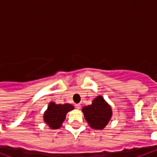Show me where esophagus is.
<instances>
[{
	"label": "esophagus",
	"mask_w": 157,
	"mask_h": 157,
	"mask_svg": "<svg viewBox=\"0 0 157 157\" xmlns=\"http://www.w3.org/2000/svg\"><path fill=\"white\" fill-rule=\"evenodd\" d=\"M75 106H76V107L77 108V109H80V108L81 107V105L80 104V103H77V104H76Z\"/></svg>",
	"instance_id": "obj_1"
}]
</instances>
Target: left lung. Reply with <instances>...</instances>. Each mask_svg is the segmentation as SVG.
Returning a JSON list of instances; mask_svg holds the SVG:
<instances>
[{"mask_svg":"<svg viewBox=\"0 0 157 157\" xmlns=\"http://www.w3.org/2000/svg\"><path fill=\"white\" fill-rule=\"evenodd\" d=\"M82 112L89 125L94 129H104L112 117V107L101 95L97 96L92 104L85 106Z\"/></svg>","mask_w":157,"mask_h":157,"instance_id":"1","label":"left lung"}]
</instances>
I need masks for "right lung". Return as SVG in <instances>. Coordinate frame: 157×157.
I'll list each match as a JSON object with an SVG mask.
<instances>
[{"mask_svg": "<svg viewBox=\"0 0 157 157\" xmlns=\"http://www.w3.org/2000/svg\"><path fill=\"white\" fill-rule=\"evenodd\" d=\"M74 109V106L69 103L56 104L54 102L49 103L47 109L44 112V121L51 129H58L62 126L67 113Z\"/></svg>", "mask_w": 157, "mask_h": 157, "instance_id": "add662e5", "label": "right lung"}]
</instances>
